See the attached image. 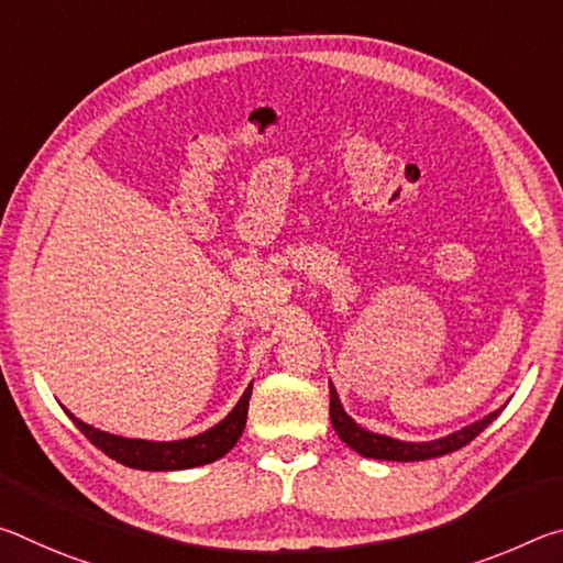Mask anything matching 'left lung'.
<instances>
[{
  "label": "left lung",
  "instance_id": "8db88e82",
  "mask_svg": "<svg viewBox=\"0 0 563 563\" xmlns=\"http://www.w3.org/2000/svg\"><path fill=\"white\" fill-rule=\"evenodd\" d=\"M504 407L494 409L487 417L476 419V422L462 427L446 437H440V440H430V442H405V440H395V437L387 434H377L369 432L365 427H360L355 419H352L345 407H342L338 389L330 383V422L335 427V432L342 442L352 446L357 454L367 456V460H385V462H422V460H432V456H444L450 452L462 450L464 444H470L476 434L487 430V427L499 417Z\"/></svg>",
  "mask_w": 563,
  "mask_h": 563
}]
</instances>
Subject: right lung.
Masks as SVG:
<instances>
[{
  "mask_svg": "<svg viewBox=\"0 0 563 563\" xmlns=\"http://www.w3.org/2000/svg\"><path fill=\"white\" fill-rule=\"evenodd\" d=\"M253 383L245 387L243 397L238 399V405L228 412L221 422L213 424L211 430H206L196 437H186V440L174 442H154V440H129V437H119L111 432H101L97 427L81 422L79 417L71 412H64L71 417V422L79 427L81 434L87 440L99 446V450L117 460L123 466L131 470H144V472H176V470H194L208 462L221 460L241 440L245 419H247V399H251Z\"/></svg>",
  "mask_w": 563,
  "mask_h": 563,
  "instance_id": "obj_1",
  "label": "right lung"
}]
</instances>
